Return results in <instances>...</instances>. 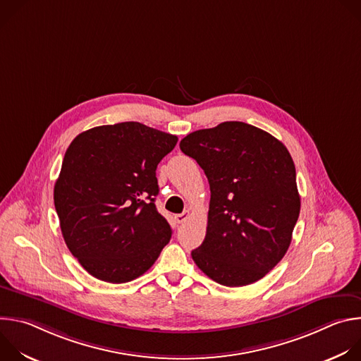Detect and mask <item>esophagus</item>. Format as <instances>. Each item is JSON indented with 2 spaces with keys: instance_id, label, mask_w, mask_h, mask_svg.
I'll return each mask as SVG.
<instances>
[{
  "instance_id": "obj_1",
  "label": "esophagus",
  "mask_w": 361,
  "mask_h": 361,
  "mask_svg": "<svg viewBox=\"0 0 361 361\" xmlns=\"http://www.w3.org/2000/svg\"><path fill=\"white\" fill-rule=\"evenodd\" d=\"M188 217H190V212H188V210H185V212L181 213V214H176V216H174V219H176L177 223H183V221H185Z\"/></svg>"
}]
</instances>
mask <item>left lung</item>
I'll list each match as a JSON object with an SVG mask.
<instances>
[{"label":"left lung","mask_w":361,"mask_h":361,"mask_svg":"<svg viewBox=\"0 0 361 361\" xmlns=\"http://www.w3.org/2000/svg\"><path fill=\"white\" fill-rule=\"evenodd\" d=\"M209 178L207 233L197 267L227 287L263 279L287 252L300 214L295 167L286 145L241 121L198 130L180 142Z\"/></svg>","instance_id":"1"}]
</instances>
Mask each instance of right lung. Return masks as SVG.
<instances>
[{
  "mask_svg": "<svg viewBox=\"0 0 361 361\" xmlns=\"http://www.w3.org/2000/svg\"><path fill=\"white\" fill-rule=\"evenodd\" d=\"M173 134L127 121L78 134L54 185L64 241L95 279L127 283L142 276L171 238L156 209L159 163Z\"/></svg>",
  "mask_w": 361,
  "mask_h": 361,
  "instance_id": "1",
  "label": "right lung"
}]
</instances>
